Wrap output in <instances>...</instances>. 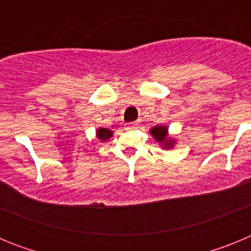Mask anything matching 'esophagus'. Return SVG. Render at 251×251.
<instances>
[{"instance_id": "esophagus-1", "label": "esophagus", "mask_w": 251, "mask_h": 251, "mask_svg": "<svg viewBox=\"0 0 251 251\" xmlns=\"http://www.w3.org/2000/svg\"><path fill=\"white\" fill-rule=\"evenodd\" d=\"M138 127V122H132V123L127 124V129H134Z\"/></svg>"}]
</instances>
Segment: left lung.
<instances>
[{
	"label": "left lung",
	"mask_w": 251,
	"mask_h": 251,
	"mask_svg": "<svg viewBox=\"0 0 251 251\" xmlns=\"http://www.w3.org/2000/svg\"><path fill=\"white\" fill-rule=\"evenodd\" d=\"M150 132L153 136V138L156 139L162 147L167 148V150L168 148L174 147L175 139L168 137V128L166 127V126H156V127H153Z\"/></svg>",
	"instance_id": "obj_1"
}]
</instances>
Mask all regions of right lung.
<instances>
[{
	"mask_svg": "<svg viewBox=\"0 0 251 251\" xmlns=\"http://www.w3.org/2000/svg\"><path fill=\"white\" fill-rule=\"evenodd\" d=\"M112 136L113 132L110 129H108V128H99V129L97 130V137H98L100 141L105 142L106 139H109Z\"/></svg>",
	"mask_w": 251,
	"mask_h": 251,
	"instance_id": "1",
	"label": "right lung"
}]
</instances>
